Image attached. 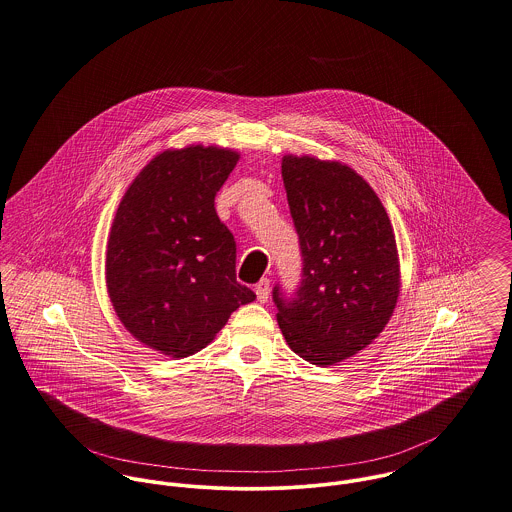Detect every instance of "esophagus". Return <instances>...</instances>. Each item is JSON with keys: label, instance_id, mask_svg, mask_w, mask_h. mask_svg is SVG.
<instances>
[{"label": "esophagus", "instance_id": "obj_1", "mask_svg": "<svg viewBox=\"0 0 512 512\" xmlns=\"http://www.w3.org/2000/svg\"><path fill=\"white\" fill-rule=\"evenodd\" d=\"M255 294H257V300H259L261 304H265V302L269 300V294H271V282H269V278H261V280L257 282Z\"/></svg>", "mask_w": 512, "mask_h": 512}]
</instances>
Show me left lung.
Returning <instances> with one entry per match:
<instances>
[{
  "mask_svg": "<svg viewBox=\"0 0 512 512\" xmlns=\"http://www.w3.org/2000/svg\"><path fill=\"white\" fill-rule=\"evenodd\" d=\"M282 181L304 257L292 302L273 292L286 345L317 366L366 349L388 325L401 271L394 228L374 189L353 167L284 156Z\"/></svg>",
  "mask_w": 512,
  "mask_h": 512,
  "instance_id": "1",
  "label": "left lung"
}]
</instances>
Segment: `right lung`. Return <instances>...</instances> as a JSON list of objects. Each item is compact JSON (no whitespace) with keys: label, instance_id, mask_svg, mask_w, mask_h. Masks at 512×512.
I'll list each match as a JSON object with an SVG mask.
<instances>
[{"label":"right lung","instance_id":"right-lung-1","mask_svg":"<svg viewBox=\"0 0 512 512\" xmlns=\"http://www.w3.org/2000/svg\"><path fill=\"white\" fill-rule=\"evenodd\" d=\"M237 161L236 150L220 146L165 150L118 204L107 292L126 331L165 356L198 353L239 306L255 300L236 280V241L214 208Z\"/></svg>","mask_w":512,"mask_h":512}]
</instances>
